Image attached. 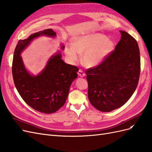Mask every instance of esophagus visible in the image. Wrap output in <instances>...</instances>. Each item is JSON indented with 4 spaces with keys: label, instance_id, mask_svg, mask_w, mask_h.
<instances>
[{
    "label": "esophagus",
    "instance_id": "1",
    "mask_svg": "<svg viewBox=\"0 0 152 152\" xmlns=\"http://www.w3.org/2000/svg\"><path fill=\"white\" fill-rule=\"evenodd\" d=\"M77 74L81 77H83L86 75V73H84V72L82 70H81V69H79V71H78V72H77Z\"/></svg>",
    "mask_w": 152,
    "mask_h": 152
}]
</instances>
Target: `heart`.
Instances as JSON below:
<instances>
[{
    "instance_id": "heart-1",
    "label": "heart",
    "mask_w": 152,
    "mask_h": 152,
    "mask_svg": "<svg viewBox=\"0 0 152 152\" xmlns=\"http://www.w3.org/2000/svg\"><path fill=\"white\" fill-rule=\"evenodd\" d=\"M114 43L100 34L85 35L76 39L73 46L66 47L65 53L69 60L75 61L82 54V61L86 66L98 65L112 52Z\"/></svg>"
}]
</instances>
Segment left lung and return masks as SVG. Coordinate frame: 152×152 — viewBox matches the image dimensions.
<instances>
[{
  "label": "left lung",
  "instance_id": "left-lung-1",
  "mask_svg": "<svg viewBox=\"0 0 152 152\" xmlns=\"http://www.w3.org/2000/svg\"><path fill=\"white\" fill-rule=\"evenodd\" d=\"M115 50L98 65L87 69L88 98L101 112L120 108L130 99L137 86L141 71L136 40L124 31Z\"/></svg>",
  "mask_w": 152,
  "mask_h": 152
}]
</instances>
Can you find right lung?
<instances>
[{
  "label": "right lung",
  "instance_id": "right-lung-1",
  "mask_svg": "<svg viewBox=\"0 0 152 152\" xmlns=\"http://www.w3.org/2000/svg\"><path fill=\"white\" fill-rule=\"evenodd\" d=\"M43 35L55 37L56 33L52 29H46L18 41L14 53L12 73L16 89L25 102L37 111L49 114L55 113L65 104L79 68L66 64L59 53L49 59L39 75H30L23 63L20 53L32 40Z\"/></svg>",
  "mask_w": 152,
  "mask_h": 152
}]
</instances>
